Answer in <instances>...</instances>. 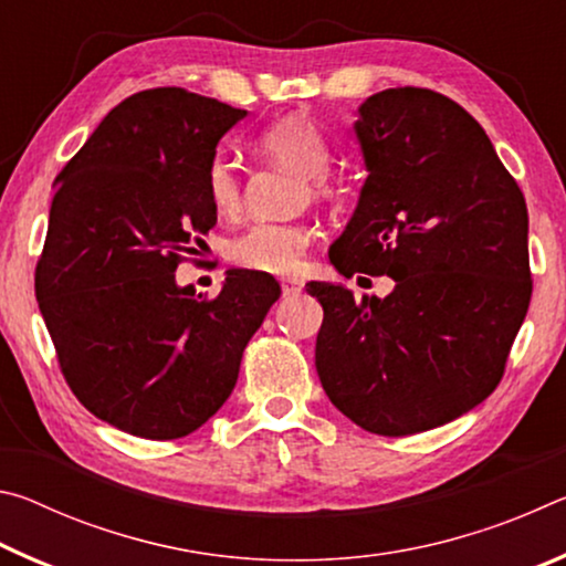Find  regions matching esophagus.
I'll use <instances>...</instances> for the list:
<instances>
[{"mask_svg":"<svg viewBox=\"0 0 566 566\" xmlns=\"http://www.w3.org/2000/svg\"><path fill=\"white\" fill-rule=\"evenodd\" d=\"M304 290V282L296 280V276H286V280H282V294L284 296H296Z\"/></svg>","mask_w":566,"mask_h":566,"instance_id":"34e87169","label":"esophagus"}]
</instances>
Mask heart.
I'll use <instances>...</instances> for the list:
<instances>
[{"label":"heart","mask_w":566,"mask_h":566,"mask_svg":"<svg viewBox=\"0 0 566 566\" xmlns=\"http://www.w3.org/2000/svg\"><path fill=\"white\" fill-rule=\"evenodd\" d=\"M260 149L276 165L300 175L312 199L334 197V185L327 177L332 149L312 119L292 114L274 122L260 134ZM207 197L219 214H232L239 207V179L224 159H214L207 169ZM310 244L312 232L304 224L260 222L227 244V256L249 272L292 274L300 270Z\"/></svg>","instance_id":"1"}]
</instances>
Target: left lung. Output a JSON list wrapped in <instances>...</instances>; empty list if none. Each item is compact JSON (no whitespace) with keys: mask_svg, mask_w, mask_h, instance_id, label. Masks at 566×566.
<instances>
[{"mask_svg":"<svg viewBox=\"0 0 566 566\" xmlns=\"http://www.w3.org/2000/svg\"><path fill=\"white\" fill-rule=\"evenodd\" d=\"M359 205L329 249L344 276L387 274L385 300L310 282L324 319L314 364L371 434L442 427L496 389L532 300L530 217L486 132L444 94H371L354 122Z\"/></svg>","mask_w":566,"mask_h":566,"instance_id":"left-lung-1","label":"left lung"}]
</instances>
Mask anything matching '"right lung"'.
<instances>
[{
  "label": "right lung",
  "mask_w": 566,
  "mask_h": 566,
  "mask_svg": "<svg viewBox=\"0 0 566 566\" xmlns=\"http://www.w3.org/2000/svg\"><path fill=\"white\" fill-rule=\"evenodd\" d=\"M244 114L181 87L137 92L54 181L36 302L74 397L122 432L165 442L217 415L282 294L249 270L212 300L175 282L217 224L207 169Z\"/></svg>",
  "instance_id": "right-lung-1"
}]
</instances>
